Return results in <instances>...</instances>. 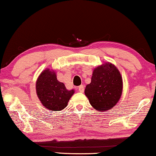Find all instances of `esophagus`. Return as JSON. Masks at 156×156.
I'll return each instance as SVG.
<instances>
[{"instance_id": "1", "label": "esophagus", "mask_w": 156, "mask_h": 156, "mask_svg": "<svg viewBox=\"0 0 156 156\" xmlns=\"http://www.w3.org/2000/svg\"><path fill=\"white\" fill-rule=\"evenodd\" d=\"M78 90L80 92H84V86H83V85H80V86L78 87Z\"/></svg>"}]
</instances>
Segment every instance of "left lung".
<instances>
[{
	"mask_svg": "<svg viewBox=\"0 0 156 156\" xmlns=\"http://www.w3.org/2000/svg\"><path fill=\"white\" fill-rule=\"evenodd\" d=\"M123 90V80L116 66L103 64L93 71L91 81L84 93L89 103L100 112H106L117 104Z\"/></svg>",
	"mask_w": 156,
	"mask_h": 156,
	"instance_id": "1",
	"label": "left lung"
}]
</instances>
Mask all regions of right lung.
<instances>
[{"instance_id": "right-lung-1", "label": "right lung", "mask_w": 156, "mask_h": 156, "mask_svg": "<svg viewBox=\"0 0 156 156\" xmlns=\"http://www.w3.org/2000/svg\"><path fill=\"white\" fill-rule=\"evenodd\" d=\"M36 92L46 108L50 111H60L67 106L74 90H67L65 84L57 80L55 72L46 69L38 76Z\"/></svg>"}]
</instances>
